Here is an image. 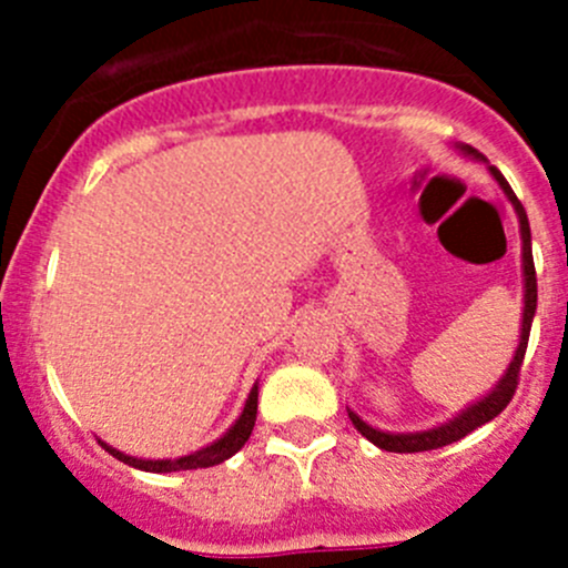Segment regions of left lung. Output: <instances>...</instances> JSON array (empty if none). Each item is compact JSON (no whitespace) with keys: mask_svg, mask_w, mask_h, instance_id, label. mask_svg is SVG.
Segmentation results:
<instances>
[{"mask_svg":"<svg viewBox=\"0 0 568 568\" xmlns=\"http://www.w3.org/2000/svg\"><path fill=\"white\" fill-rule=\"evenodd\" d=\"M456 151H459L462 156L475 159V162L489 164L486 162L484 153L475 151L473 145L456 142ZM489 175L495 178L497 186L503 189V194L508 197V203H511L514 211H517L519 239H523V305L525 307H523V326H519L517 352H514L511 363H508V368L503 371V376L497 379V385L491 387L489 393L480 395L478 400H473V404L464 406L462 412H456V417H450V420L439 423V426H434V428H423V432H382V428L368 426V423H365L357 412L348 409V417H352L354 428H357V432L363 434L368 443H374L376 448L390 450V454H417V450H434V448H443V445L459 443V439L467 437L469 432H475V428L484 426V423L495 420V417L508 406L514 390H517V376H519V368H523L525 348H528L532 316H536V266H532L530 225H528V214H525L523 203L517 200L514 189L508 186L506 178L500 175V170L489 168Z\"/></svg>","mask_w":568,"mask_h":568,"instance_id":"1","label":"left lung"}]
</instances>
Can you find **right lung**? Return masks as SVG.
Here are the masks:
<instances>
[{"instance_id": "add662e5", "label": "right lung", "mask_w": 568, "mask_h": 568, "mask_svg": "<svg viewBox=\"0 0 568 568\" xmlns=\"http://www.w3.org/2000/svg\"><path fill=\"white\" fill-rule=\"evenodd\" d=\"M255 415H257V382L252 385L247 400H244L242 415L236 417V423H233V426L227 428L220 439H214V443L205 445V448L194 450V454L178 456V459H136V456H129V454H123V450L106 445L104 439H99V443L104 445V448L118 462L129 464V467H134V469H145V473H178V469L214 467V464H222L225 459H231L233 454H239V450L244 448V443H247L250 434H252V426H255Z\"/></svg>"}]
</instances>
